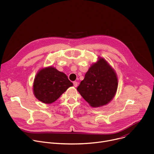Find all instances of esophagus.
<instances>
[{"label": "esophagus", "mask_w": 154, "mask_h": 154, "mask_svg": "<svg viewBox=\"0 0 154 154\" xmlns=\"http://www.w3.org/2000/svg\"><path fill=\"white\" fill-rule=\"evenodd\" d=\"M73 84H74V86L75 87H77V85H78V82H73Z\"/></svg>", "instance_id": "obj_1"}]
</instances>
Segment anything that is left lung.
I'll use <instances>...</instances> for the list:
<instances>
[{
  "mask_svg": "<svg viewBox=\"0 0 154 154\" xmlns=\"http://www.w3.org/2000/svg\"><path fill=\"white\" fill-rule=\"evenodd\" d=\"M118 88V78L107 61L99 58L91 65L77 87L83 98L93 107H99L110 102Z\"/></svg>",
  "mask_w": 154,
  "mask_h": 154,
  "instance_id": "8db88e82",
  "label": "left lung"
}]
</instances>
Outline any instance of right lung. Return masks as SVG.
<instances>
[{
    "instance_id": "1",
    "label": "right lung",
    "mask_w": 154,
    "mask_h": 154,
    "mask_svg": "<svg viewBox=\"0 0 154 154\" xmlns=\"http://www.w3.org/2000/svg\"><path fill=\"white\" fill-rule=\"evenodd\" d=\"M73 85L67 75L54 67L42 68L33 82V93L36 99L45 103H52Z\"/></svg>"
}]
</instances>
